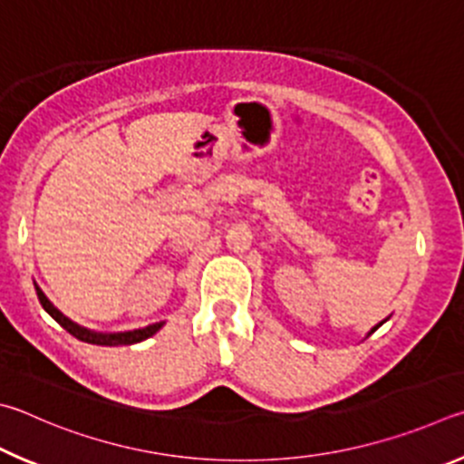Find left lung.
Masks as SVG:
<instances>
[{
  "label": "left lung",
  "instance_id": "left-lung-1",
  "mask_svg": "<svg viewBox=\"0 0 464 464\" xmlns=\"http://www.w3.org/2000/svg\"><path fill=\"white\" fill-rule=\"evenodd\" d=\"M383 324H385V320H383V322H381V324H377V326H375V328H372V330H371V332H369V334H372V332H375V330H377V328H379V326H383Z\"/></svg>",
  "mask_w": 464,
  "mask_h": 464
}]
</instances>
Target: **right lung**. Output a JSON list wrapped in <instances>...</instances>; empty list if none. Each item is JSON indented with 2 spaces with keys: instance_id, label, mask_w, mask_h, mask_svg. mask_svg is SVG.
<instances>
[{
  "instance_id": "right-lung-1",
  "label": "right lung",
  "mask_w": 464,
  "mask_h": 464,
  "mask_svg": "<svg viewBox=\"0 0 464 464\" xmlns=\"http://www.w3.org/2000/svg\"><path fill=\"white\" fill-rule=\"evenodd\" d=\"M34 287H36V295L40 299V304H43L46 314H51V318L59 322L61 326L69 332V334H72L77 340H83V343H87V344H100V346L136 344V343H142V340H146V338H150L152 334H157V332L162 328V324H165V322H157V324H150V326H146V328L116 332V334H102V332L87 330L83 326H79V324H75L72 320H69L67 315L56 310V307L48 302V297L43 294V289H40L36 283H34Z\"/></svg>"
}]
</instances>
